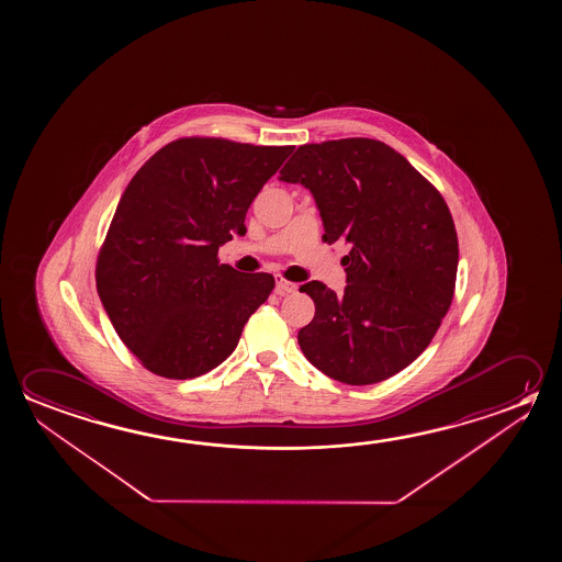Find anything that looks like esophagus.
<instances>
[{
	"mask_svg": "<svg viewBox=\"0 0 562 562\" xmlns=\"http://www.w3.org/2000/svg\"><path fill=\"white\" fill-rule=\"evenodd\" d=\"M295 288H297V285H295L294 282H288V280L282 277L277 278V294H292V292H295Z\"/></svg>",
	"mask_w": 562,
	"mask_h": 562,
	"instance_id": "34e87169",
	"label": "esophagus"
}]
</instances>
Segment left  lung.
Masks as SVG:
<instances>
[{
	"mask_svg": "<svg viewBox=\"0 0 562 562\" xmlns=\"http://www.w3.org/2000/svg\"><path fill=\"white\" fill-rule=\"evenodd\" d=\"M280 180L304 184L322 213L325 243H342L345 294L300 288L315 304L297 333L305 359L350 386L376 384L412 364L451 307L459 239L441 193L374 138L302 145Z\"/></svg>",
	"mask_w": 562,
	"mask_h": 562,
	"instance_id": "obj_1",
	"label": "left lung"
}]
</instances>
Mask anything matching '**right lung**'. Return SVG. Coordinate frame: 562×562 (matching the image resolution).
Masks as SVG:
<instances>
[{
  "label": "right lung",
  "mask_w": 562,
  "mask_h": 562,
  "mask_svg": "<svg viewBox=\"0 0 562 562\" xmlns=\"http://www.w3.org/2000/svg\"><path fill=\"white\" fill-rule=\"evenodd\" d=\"M294 147L182 137L138 168L121 195L95 265V284L120 339L153 374L202 376L237 347L274 290L217 252Z\"/></svg>",
  "instance_id": "1"
}]
</instances>
